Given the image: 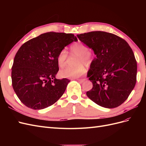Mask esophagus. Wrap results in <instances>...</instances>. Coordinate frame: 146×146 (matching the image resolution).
I'll return each instance as SVG.
<instances>
[{
	"mask_svg": "<svg viewBox=\"0 0 146 146\" xmlns=\"http://www.w3.org/2000/svg\"><path fill=\"white\" fill-rule=\"evenodd\" d=\"M77 80L80 83H83L85 81V78H80V79H77Z\"/></svg>",
	"mask_w": 146,
	"mask_h": 146,
	"instance_id": "34e87169",
	"label": "esophagus"
}]
</instances>
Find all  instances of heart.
<instances>
[{"instance_id":"heart-1","label":"heart","mask_w":146,"mask_h":146,"mask_svg":"<svg viewBox=\"0 0 146 146\" xmlns=\"http://www.w3.org/2000/svg\"><path fill=\"white\" fill-rule=\"evenodd\" d=\"M70 53L72 55L77 56L76 67H66L60 71V76L63 78H77L85 73L86 69L82 64H89L93 60L94 54L89 50V48L81 42L74 43L70 47ZM68 52L65 49L61 50L56 57L57 64L60 68H63L66 64Z\"/></svg>"}]
</instances>
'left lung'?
Returning a JSON list of instances; mask_svg holds the SVG:
<instances>
[{
  "mask_svg": "<svg viewBox=\"0 0 146 146\" xmlns=\"http://www.w3.org/2000/svg\"><path fill=\"white\" fill-rule=\"evenodd\" d=\"M77 36L96 55L87 74L92 83L87 96L102 107H119L136 84L137 63L133 50L124 39L110 33L95 31Z\"/></svg>",
  "mask_w": 146,
  "mask_h": 146,
  "instance_id": "left-lung-1",
  "label": "left lung"
}]
</instances>
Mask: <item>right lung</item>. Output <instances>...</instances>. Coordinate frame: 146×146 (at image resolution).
<instances>
[{"instance_id": "obj_1", "label": "right lung", "mask_w": 146, "mask_h": 146, "mask_svg": "<svg viewBox=\"0 0 146 146\" xmlns=\"http://www.w3.org/2000/svg\"><path fill=\"white\" fill-rule=\"evenodd\" d=\"M77 38L71 33L47 32L25 42L15 55L12 85L22 103L33 110L55 104L66 90L69 79H56L59 52Z\"/></svg>"}]
</instances>
